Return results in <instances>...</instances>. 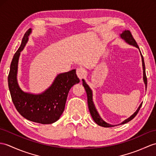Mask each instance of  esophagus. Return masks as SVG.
<instances>
[{
  "instance_id": "34e87169",
  "label": "esophagus",
  "mask_w": 156,
  "mask_h": 156,
  "mask_svg": "<svg viewBox=\"0 0 156 156\" xmlns=\"http://www.w3.org/2000/svg\"><path fill=\"white\" fill-rule=\"evenodd\" d=\"M76 74L80 79L84 76V70L82 68H78L76 69Z\"/></svg>"
}]
</instances>
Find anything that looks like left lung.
I'll return each mask as SVG.
<instances>
[{
    "mask_svg": "<svg viewBox=\"0 0 156 156\" xmlns=\"http://www.w3.org/2000/svg\"><path fill=\"white\" fill-rule=\"evenodd\" d=\"M120 37L122 39H124V41L128 43L130 45H132L133 46H136V48H139V46L137 45V42H136L135 39L133 38V37H132V35L131 34V32H130L129 30H124L123 31V32L122 34H120ZM140 52L141 54V56H142V66H143V74H144V81L145 83V85H146V88H147V77H146V68H145V63H144V58L142 53H141V51L140 50ZM82 84L83 86L84 87V88L86 90V92L87 94V98H88V108H89V110H90V113L91 114L92 117L94 119V121L98 125H99L100 126H102V127L104 128H110V127H114V125H111L108 124L106 122H104L103 119L101 118V117L100 116V115L98 114V112H97L94 104L93 102V100H92V90L90 88V87L88 86V85L86 84V82L84 81V79H82ZM142 103L140 105V106L137 108L136 112H135V113L133 114V115H132L131 116H130L129 118L125 119V120L122 123H121L120 124H126V123H127L128 122H129L130 120H132V119L135 118L136 115H137V114L138 113V112L140 109L141 106H142Z\"/></svg>",
    "mask_w": 156,
    "mask_h": 156,
    "instance_id": "obj_1",
    "label": "left lung"
}]
</instances>
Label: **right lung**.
Masks as SVG:
<instances>
[{
    "mask_svg": "<svg viewBox=\"0 0 156 156\" xmlns=\"http://www.w3.org/2000/svg\"><path fill=\"white\" fill-rule=\"evenodd\" d=\"M31 32L30 28L24 34L10 64L8 76L10 96L14 106L22 116L39 124H52L63 113L69 90L72 86L80 82V80L76 70H72L58 75L52 84L42 94H32L23 92L17 82L18 62L20 52L27 43Z\"/></svg>",
    "mask_w": 156,
    "mask_h": 156,
    "instance_id": "add662e5",
    "label": "right lung"
}]
</instances>
